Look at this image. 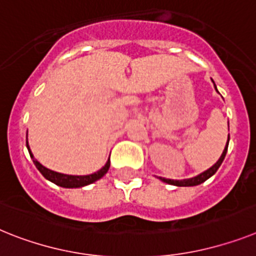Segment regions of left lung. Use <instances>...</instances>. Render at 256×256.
<instances>
[{"label":"left lung","mask_w":256,"mask_h":256,"mask_svg":"<svg viewBox=\"0 0 256 256\" xmlns=\"http://www.w3.org/2000/svg\"><path fill=\"white\" fill-rule=\"evenodd\" d=\"M212 82H214V80H212ZM214 90L218 91L216 84H214ZM228 126H229V122H228ZM228 146H229V135H228V142H226V144H225L224 151H222V154H221L220 158H218V160L216 161L214 165H212L211 168L207 169V170H204L203 173H200V174L195 176V177H192V178H186V180H169V178H164V177H158V180H161V181L165 182V184H173V186H180V188L196 186V184H203L204 181H207L208 178L212 177V176H214V173L218 172V169L220 168V165L222 164V161H224V158H225V154H226V152H228Z\"/></svg>","instance_id":"1"}]
</instances>
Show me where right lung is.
<instances>
[{
    "mask_svg": "<svg viewBox=\"0 0 256 256\" xmlns=\"http://www.w3.org/2000/svg\"><path fill=\"white\" fill-rule=\"evenodd\" d=\"M26 146H27V150L30 152V156H31L32 161H34V164L36 165V168L44 176L48 181L53 182L57 186H61V188H83V186H87V184H91L94 182H96L98 180L102 177V176L106 174V172L109 170V166H110V160L108 158L106 161V164L102 166L100 170L95 172V173H92V174H87V176H72V174H64V173H58V172L50 170V169L45 168L44 165H42L34 158V154H32L31 150H30L28 146V140H26Z\"/></svg>",
    "mask_w": 256,
    "mask_h": 256,
    "instance_id": "right-lung-1",
    "label": "right lung"
}]
</instances>
